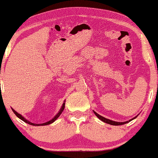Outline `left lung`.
Listing matches in <instances>:
<instances>
[{"instance_id":"1","label":"left lung","mask_w":158,"mask_h":158,"mask_svg":"<svg viewBox=\"0 0 158 158\" xmlns=\"http://www.w3.org/2000/svg\"><path fill=\"white\" fill-rule=\"evenodd\" d=\"M94 114H95L96 115H97V116L98 117V118H100V120H101V121H103V122H104V123H107V124L113 125V126H120V125H124V124H126V123H128V122L131 121V120H133V119H134V118H135L136 117L138 116V115H137V116L134 117V118H131V119H130L129 121L123 122V123H118V122H115V121H113V120H110V119H108V118H106L105 117H103V116H102V115H100L97 114V113H96V112H94Z\"/></svg>"}]
</instances>
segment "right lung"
<instances>
[{
  "label": "right lung",
  "mask_w": 158,
  "mask_h": 158,
  "mask_svg": "<svg viewBox=\"0 0 158 158\" xmlns=\"http://www.w3.org/2000/svg\"><path fill=\"white\" fill-rule=\"evenodd\" d=\"M64 103H63L62 106H61V110H59V112H58V114H57L56 115H55V116L54 117V118H52V119H51V120H50V121L47 122V123H41V124H35V123H30V121H28V120H27V119H26V118H24L23 116H22V115H21L20 114H19V113H17V112H16L15 110H14V109H12V110H13V112H14V114H15L16 115H17V116L19 118H20L21 120H23V122H25V123H28V124H30V125H32V126H47V125H49V124H51V123H54V122L55 121V120H56L57 118H58V117H59V115L61 114V113H62V112H63V110H64Z\"/></svg>",
  "instance_id": "right-lung-1"
}]
</instances>
